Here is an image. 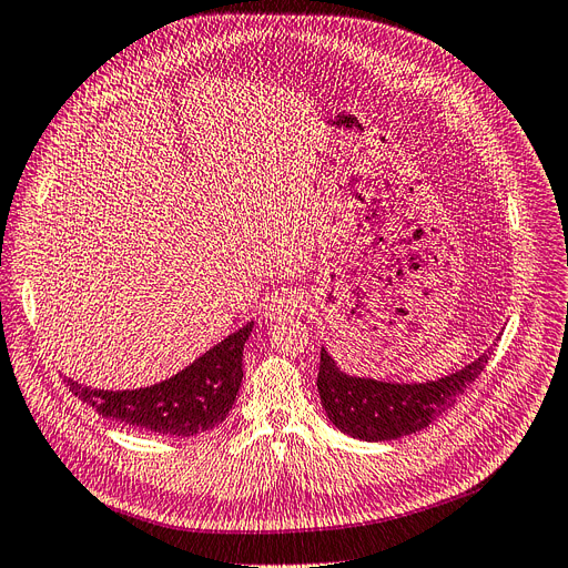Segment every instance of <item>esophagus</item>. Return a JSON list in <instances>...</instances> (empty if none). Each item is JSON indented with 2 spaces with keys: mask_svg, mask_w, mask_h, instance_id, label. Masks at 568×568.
<instances>
[{
  "mask_svg": "<svg viewBox=\"0 0 568 568\" xmlns=\"http://www.w3.org/2000/svg\"><path fill=\"white\" fill-rule=\"evenodd\" d=\"M302 308H304L302 295H297V292H283V295L273 297L266 304L264 313L268 321H285V318L297 316V313H302Z\"/></svg>",
  "mask_w": 568,
  "mask_h": 568,
  "instance_id": "1",
  "label": "esophagus"
}]
</instances>
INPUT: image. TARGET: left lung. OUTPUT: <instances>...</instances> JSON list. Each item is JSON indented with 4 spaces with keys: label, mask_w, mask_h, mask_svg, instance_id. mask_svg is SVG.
Masks as SVG:
<instances>
[{
    "label": "left lung",
    "mask_w": 568,
    "mask_h": 568,
    "mask_svg": "<svg viewBox=\"0 0 568 568\" xmlns=\"http://www.w3.org/2000/svg\"><path fill=\"white\" fill-rule=\"evenodd\" d=\"M489 355L491 351L481 353L477 361L437 382L393 384L346 374L323 346L316 384L323 409L334 426L365 443H384L424 430L454 407L485 369Z\"/></svg>",
    "instance_id": "left-lung-1"
}]
</instances>
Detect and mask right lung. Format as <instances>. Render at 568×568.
Returning a JSON list of instances; mask_svg holds the SVG:
<instances>
[{"mask_svg": "<svg viewBox=\"0 0 568 568\" xmlns=\"http://www.w3.org/2000/svg\"><path fill=\"white\" fill-rule=\"evenodd\" d=\"M252 325L231 332L217 346L186 365L171 379L133 390H104L83 386L74 379L65 384L79 400L91 405L104 418L161 435L194 437L220 426L234 407L243 382V346Z\"/></svg>", "mask_w": 568, "mask_h": 568, "instance_id": "1", "label": "right lung"}]
</instances>
